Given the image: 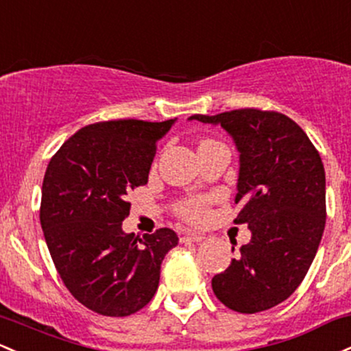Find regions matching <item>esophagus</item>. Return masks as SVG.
I'll use <instances>...</instances> for the list:
<instances>
[{
  "label": "esophagus",
  "mask_w": 351,
  "mask_h": 351,
  "mask_svg": "<svg viewBox=\"0 0 351 351\" xmlns=\"http://www.w3.org/2000/svg\"><path fill=\"white\" fill-rule=\"evenodd\" d=\"M203 240H205V237L202 233H183L182 238H180L182 243H199Z\"/></svg>",
  "instance_id": "obj_1"
}]
</instances>
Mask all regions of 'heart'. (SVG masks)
I'll use <instances>...</instances> for the list:
<instances>
[{
    "mask_svg": "<svg viewBox=\"0 0 351 351\" xmlns=\"http://www.w3.org/2000/svg\"><path fill=\"white\" fill-rule=\"evenodd\" d=\"M178 213L188 221H202L206 217V199L199 196L184 199L183 203H180Z\"/></svg>",
    "mask_w": 351,
    "mask_h": 351,
    "instance_id": "obj_1",
    "label": "heart"
}]
</instances>
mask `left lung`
Here are the masks:
<instances>
[{
  "label": "left lung",
  "mask_w": 351,
  "mask_h": 351,
  "mask_svg": "<svg viewBox=\"0 0 351 351\" xmlns=\"http://www.w3.org/2000/svg\"><path fill=\"white\" fill-rule=\"evenodd\" d=\"M190 119L221 125L233 138L240 152L234 203L241 205L234 223H246L252 232L250 243L211 280L215 295L238 313L269 310L303 282L322 241V158L306 133L278 111L243 108Z\"/></svg>",
  "instance_id": "obj_1"
}]
</instances>
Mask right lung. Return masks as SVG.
<instances>
[{"label": "right lung", "mask_w": 351, "mask_h": 351, "mask_svg": "<svg viewBox=\"0 0 351 351\" xmlns=\"http://www.w3.org/2000/svg\"><path fill=\"white\" fill-rule=\"evenodd\" d=\"M176 119H114L88 125L66 140L46 168L40 221L53 263L69 293L105 317L146 306L161 261L178 245L173 230L134 237L121 228L126 195L148 183L156 143Z\"/></svg>", "instance_id": "add662e5"}]
</instances>
